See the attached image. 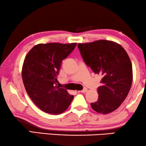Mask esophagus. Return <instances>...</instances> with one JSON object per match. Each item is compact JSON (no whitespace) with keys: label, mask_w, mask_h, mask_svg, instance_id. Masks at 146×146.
<instances>
[{"label":"esophagus","mask_w":146,"mask_h":146,"mask_svg":"<svg viewBox=\"0 0 146 146\" xmlns=\"http://www.w3.org/2000/svg\"><path fill=\"white\" fill-rule=\"evenodd\" d=\"M87 89H86V88H85V89H83V90H81V93H85V92H87Z\"/></svg>","instance_id":"1"}]
</instances>
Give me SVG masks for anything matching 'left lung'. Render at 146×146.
<instances>
[{"label":"left lung","instance_id":"obj_1","mask_svg":"<svg viewBox=\"0 0 146 146\" xmlns=\"http://www.w3.org/2000/svg\"><path fill=\"white\" fill-rule=\"evenodd\" d=\"M83 60L93 72L102 77L98 88V100L93 109L106 114L116 110L130 91L133 73L126 50L117 43L105 40L78 44Z\"/></svg>","mask_w":146,"mask_h":146}]
</instances>
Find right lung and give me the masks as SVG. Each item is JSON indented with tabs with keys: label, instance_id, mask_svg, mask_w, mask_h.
<instances>
[{
	"label": "right lung",
	"instance_id": "1",
	"mask_svg": "<svg viewBox=\"0 0 146 146\" xmlns=\"http://www.w3.org/2000/svg\"><path fill=\"white\" fill-rule=\"evenodd\" d=\"M77 43L39 44L24 59L22 77L26 91L38 107L46 113L59 114L67 110L73 95L57 87L61 65Z\"/></svg>",
	"mask_w": 146,
	"mask_h": 146
}]
</instances>
